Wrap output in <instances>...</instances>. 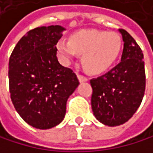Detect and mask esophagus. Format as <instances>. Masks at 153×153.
Instances as JSON below:
<instances>
[{"instance_id":"obj_1","label":"esophagus","mask_w":153,"mask_h":153,"mask_svg":"<svg viewBox=\"0 0 153 153\" xmlns=\"http://www.w3.org/2000/svg\"><path fill=\"white\" fill-rule=\"evenodd\" d=\"M78 79H79V81L81 82H87L88 81V79L85 77V76H83L82 74H78Z\"/></svg>"}]
</instances>
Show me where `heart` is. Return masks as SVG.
Masks as SVG:
<instances>
[{
  "instance_id": "b5f03b06",
  "label": "heart",
  "mask_w": 153,
  "mask_h": 153,
  "mask_svg": "<svg viewBox=\"0 0 153 153\" xmlns=\"http://www.w3.org/2000/svg\"><path fill=\"white\" fill-rule=\"evenodd\" d=\"M123 47L120 35L105 30H80L73 33L70 41L60 40L56 43L59 56L65 61L82 55V62L90 73H101L118 59Z\"/></svg>"
}]
</instances>
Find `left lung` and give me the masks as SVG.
I'll return each instance as SVG.
<instances>
[{"instance_id": "obj_1", "label": "left lung", "mask_w": 153, "mask_h": 153, "mask_svg": "<svg viewBox=\"0 0 153 153\" xmlns=\"http://www.w3.org/2000/svg\"><path fill=\"white\" fill-rule=\"evenodd\" d=\"M119 31L123 41L121 62L90 81L92 111L97 120L108 126H120L134 115L141 104L146 86L142 50L126 30Z\"/></svg>"}]
</instances>
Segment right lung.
Here are the masks:
<instances>
[{"mask_svg":"<svg viewBox=\"0 0 153 153\" xmlns=\"http://www.w3.org/2000/svg\"><path fill=\"white\" fill-rule=\"evenodd\" d=\"M66 29L38 27L19 40L9 59V90L16 111L27 123L49 129L61 123L66 104L79 85L76 74L63 67L56 47Z\"/></svg>","mask_w":153,"mask_h":153,"instance_id":"add662e5","label":"right lung"}]
</instances>
